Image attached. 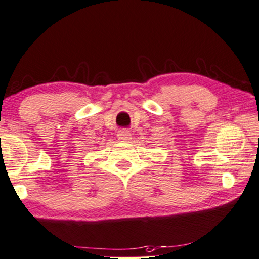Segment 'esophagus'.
I'll return each instance as SVG.
<instances>
[{
  "mask_svg": "<svg viewBox=\"0 0 259 259\" xmlns=\"http://www.w3.org/2000/svg\"><path fill=\"white\" fill-rule=\"evenodd\" d=\"M117 137H118V140L121 141V142H126V141H129L130 138H131V134L129 133V131H126V130H121L118 133Z\"/></svg>",
  "mask_w": 259,
  "mask_h": 259,
  "instance_id": "obj_1",
  "label": "esophagus"
}]
</instances>
